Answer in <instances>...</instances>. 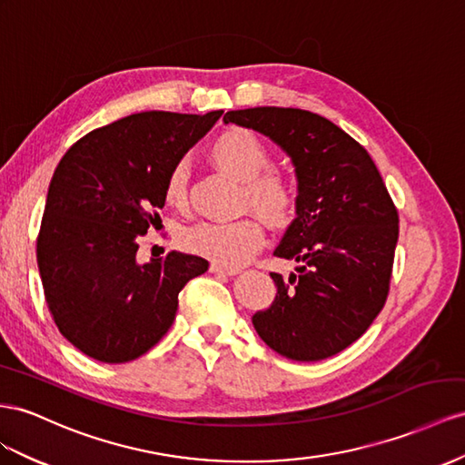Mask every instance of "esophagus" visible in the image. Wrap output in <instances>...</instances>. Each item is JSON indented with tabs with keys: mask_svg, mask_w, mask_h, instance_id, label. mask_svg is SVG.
I'll return each mask as SVG.
<instances>
[{
	"mask_svg": "<svg viewBox=\"0 0 465 465\" xmlns=\"http://www.w3.org/2000/svg\"><path fill=\"white\" fill-rule=\"evenodd\" d=\"M209 272L211 273H223V275H236L238 272V268H229V266H223V263H217V262H211V266H209Z\"/></svg>",
	"mask_w": 465,
	"mask_h": 465,
	"instance_id": "obj_1",
	"label": "esophagus"
}]
</instances>
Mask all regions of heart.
<instances>
[{"mask_svg":"<svg viewBox=\"0 0 465 465\" xmlns=\"http://www.w3.org/2000/svg\"><path fill=\"white\" fill-rule=\"evenodd\" d=\"M209 158L221 172L244 183V203L272 227H285L295 217V185L278 173L266 172L272 164L270 150L254 133L231 127L213 139ZM164 197L172 207H183L187 199V168L175 164L166 180ZM263 242L260 224L252 219L202 221L182 234L190 252L223 266L236 268L252 256Z\"/></svg>","mask_w":465,"mask_h":465,"instance_id":"heart-1","label":"heart"}]
</instances>
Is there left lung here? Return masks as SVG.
<instances>
[{
    "label": "left lung",
    "instance_id": "1",
    "mask_svg": "<svg viewBox=\"0 0 465 465\" xmlns=\"http://www.w3.org/2000/svg\"><path fill=\"white\" fill-rule=\"evenodd\" d=\"M292 158L297 211L273 256L297 262L270 273L278 293L252 315L273 352L317 361L342 352L385 305L399 238L397 209L368 150L317 113L292 107L227 111Z\"/></svg>",
    "mask_w": 465,
    "mask_h": 465
}]
</instances>
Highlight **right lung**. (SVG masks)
I'll use <instances>...</instances> for the list:
<instances>
[{"mask_svg": "<svg viewBox=\"0 0 465 465\" xmlns=\"http://www.w3.org/2000/svg\"><path fill=\"white\" fill-rule=\"evenodd\" d=\"M223 111H143L87 133L53 175L36 262L62 336L104 363L148 352L168 332L178 293L209 262L172 250L141 263L139 236L160 219L166 180Z\"/></svg>", "mask_w": 465, "mask_h": 465, "instance_id": "right-lung-1", "label": "right lung"}]
</instances>
